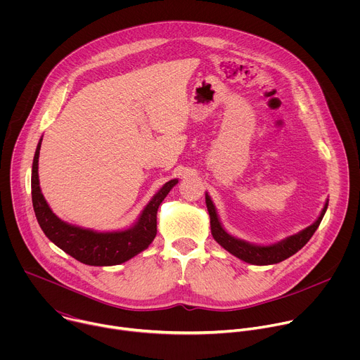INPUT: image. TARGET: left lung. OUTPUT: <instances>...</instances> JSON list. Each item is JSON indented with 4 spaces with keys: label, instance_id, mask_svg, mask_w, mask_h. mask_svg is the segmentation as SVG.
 I'll return each mask as SVG.
<instances>
[{
    "label": "left lung",
    "instance_id": "1",
    "mask_svg": "<svg viewBox=\"0 0 360 360\" xmlns=\"http://www.w3.org/2000/svg\"><path fill=\"white\" fill-rule=\"evenodd\" d=\"M205 200H207V208L211 217V232L214 239L224 248L226 249L229 253L235 255L236 258H239L240 261H245L248 264L252 265H274V264H279L285 259H288L289 256L295 255L299 249H302L307 240L312 238V235L315 233V231L318 229V226L322 222V218L328 210V200L325 203V207L319 215V218L311 225L304 228L303 231L285 238L283 240L269 245V246H261V245H253L249 243L246 240L238 239L232 235H229L221 225L219 218L217 215L214 202L211 200L210 195H205Z\"/></svg>",
    "mask_w": 360,
    "mask_h": 360
}]
</instances>
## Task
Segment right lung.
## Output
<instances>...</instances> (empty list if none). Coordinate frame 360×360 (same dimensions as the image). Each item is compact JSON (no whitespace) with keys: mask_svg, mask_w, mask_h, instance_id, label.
<instances>
[{"mask_svg":"<svg viewBox=\"0 0 360 360\" xmlns=\"http://www.w3.org/2000/svg\"><path fill=\"white\" fill-rule=\"evenodd\" d=\"M41 141L42 139H39L37 145L32 162L31 193L37 221L51 242H54L77 261L91 266L120 265L134 258L135 255L150 245L157 235V212L160 205L169 191L178 184V179H171L153 195L132 228L117 232H96L84 229L61 221L51 211L44 195L41 193L38 179Z\"/></svg>","mask_w":360,"mask_h":360,"instance_id":"obj_1","label":"right lung"}]
</instances>
